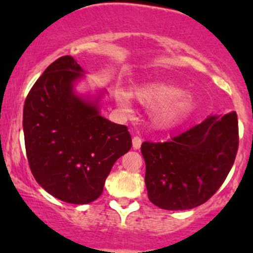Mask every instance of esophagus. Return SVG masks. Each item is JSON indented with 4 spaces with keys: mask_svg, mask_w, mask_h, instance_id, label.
<instances>
[{
    "mask_svg": "<svg viewBox=\"0 0 253 253\" xmlns=\"http://www.w3.org/2000/svg\"><path fill=\"white\" fill-rule=\"evenodd\" d=\"M132 145H133V149H139L142 145V138L139 136H136L133 137V139H132Z\"/></svg>",
    "mask_w": 253,
    "mask_h": 253,
    "instance_id": "obj_1",
    "label": "esophagus"
}]
</instances>
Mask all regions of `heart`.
<instances>
[{"label":"heart","instance_id":"obj_1","mask_svg":"<svg viewBox=\"0 0 253 253\" xmlns=\"http://www.w3.org/2000/svg\"><path fill=\"white\" fill-rule=\"evenodd\" d=\"M133 94L145 108H155L154 122L160 127L174 126L191 108V100L183 96V91L169 84H148ZM116 100L122 108H129V98L124 91L117 93Z\"/></svg>","mask_w":253,"mask_h":253}]
</instances>
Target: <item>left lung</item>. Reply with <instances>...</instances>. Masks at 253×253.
Wrapping results in <instances>:
<instances>
[{
  "instance_id": "1",
  "label": "left lung",
  "mask_w": 253,
  "mask_h": 253,
  "mask_svg": "<svg viewBox=\"0 0 253 253\" xmlns=\"http://www.w3.org/2000/svg\"><path fill=\"white\" fill-rule=\"evenodd\" d=\"M237 148L235 111L207 117L170 141L143 142L148 198L167 211L203 205L225 181Z\"/></svg>"
}]
</instances>
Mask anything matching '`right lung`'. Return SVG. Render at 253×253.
I'll use <instances>...</instances> for the list:
<instances>
[{
    "label": "right lung",
    "mask_w": 253,
    "mask_h": 253,
    "mask_svg": "<svg viewBox=\"0 0 253 253\" xmlns=\"http://www.w3.org/2000/svg\"><path fill=\"white\" fill-rule=\"evenodd\" d=\"M72 56L53 61L34 83L23 109L25 152L37 182L53 197L86 205L103 193L112 165L132 147L127 126L99 115L79 98L83 76Z\"/></svg>",
    "instance_id": "right-lung-1"
}]
</instances>
